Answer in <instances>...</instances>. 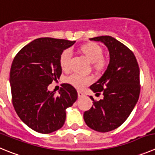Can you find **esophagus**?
I'll use <instances>...</instances> for the list:
<instances>
[{"mask_svg":"<svg viewBox=\"0 0 155 155\" xmlns=\"http://www.w3.org/2000/svg\"><path fill=\"white\" fill-rule=\"evenodd\" d=\"M78 97H82L84 96V93L81 91H78Z\"/></svg>","mask_w":155,"mask_h":155,"instance_id":"34e87169","label":"esophagus"}]
</instances>
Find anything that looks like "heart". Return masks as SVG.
<instances>
[{
    "mask_svg": "<svg viewBox=\"0 0 155 155\" xmlns=\"http://www.w3.org/2000/svg\"><path fill=\"white\" fill-rule=\"evenodd\" d=\"M82 53L84 54L89 61L94 63V66L97 69H102L105 65V60L104 59L103 50L99 45L94 43H88L83 45L81 48ZM72 51L70 48L64 50L59 59L60 66L63 70H67L69 68L70 61L71 58ZM66 81L77 88H82L86 85L91 83L92 78L91 77L83 76L79 74L74 73L68 76L66 78Z\"/></svg>",
    "mask_w": 155,
    "mask_h": 155,
    "instance_id": "b5f03b06",
    "label": "heart"
}]
</instances>
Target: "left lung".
Wrapping results in <instances>:
<instances>
[{"mask_svg": "<svg viewBox=\"0 0 155 155\" xmlns=\"http://www.w3.org/2000/svg\"><path fill=\"white\" fill-rule=\"evenodd\" d=\"M101 41L108 49L107 70L90 88L103 98L93 101V106L84 113L87 126L99 132H108L120 127L129 117L140 94V70L136 58L127 47L110 36L90 38Z\"/></svg>", "mask_w": 155, "mask_h": 155, "instance_id": "obj_1", "label": "left lung"}]
</instances>
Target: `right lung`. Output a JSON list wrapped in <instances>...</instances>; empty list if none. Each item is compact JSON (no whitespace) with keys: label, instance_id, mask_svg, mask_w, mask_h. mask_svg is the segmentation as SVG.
<instances>
[{"label":"right lung","instance_id":"1","mask_svg":"<svg viewBox=\"0 0 155 155\" xmlns=\"http://www.w3.org/2000/svg\"><path fill=\"white\" fill-rule=\"evenodd\" d=\"M75 41L41 38L31 41L17 54L10 71L12 103L21 120L41 134L60 129L66 119V110L78 98V92L63 84L59 95L49 91L48 85L62 73L60 56Z\"/></svg>","mask_w":155,"mask_h":155}]
</instances>
